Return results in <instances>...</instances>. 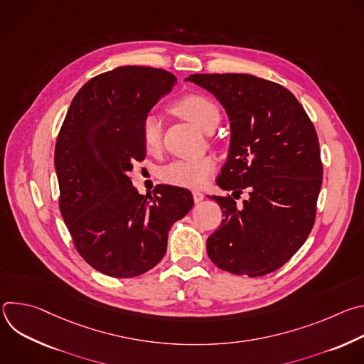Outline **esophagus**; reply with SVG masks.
Instances as JSON below:
<instances>
[{
	"label": "esophagus",
	"instance_id": "1",
	"mask_svg": "<svg viewBox=\"0 0 364 364\" xmlns=\"http://www.w3.org/2000/svg\"><path fill=\"white\" fill-rule=\"evenodd\" d=\"M193 198H194L196 203H200L204 198V194L201 191H198V190H194L193 191Z\"/></svg>",
	"mask_w": 364,
	"mask_h": 364
}]
</instances>
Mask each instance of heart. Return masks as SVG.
Masks as SVG:
<instances>
[{"label":"heart","instance_id":"heart-1","mask_svg":"<svg viewBox=\"0 0 364 364\" xmlns=\"http://www.w3.org/2000/svg\"><path fill=\"white\" fill-rule=\"evenodd\" d=\"M173 109L198 128L207 131L209 127L219 121V107L209 96L201 93H187L174 102ZM142 142L148 151H157L163 141V128L159 115L149 112L141 124ZM216 168L215 160L210 155L191 159L174 160L160 170V177L174 186L200 187L209 178Z\"/></svg>","mask_w":364,"mask_h":364}]
</instances>
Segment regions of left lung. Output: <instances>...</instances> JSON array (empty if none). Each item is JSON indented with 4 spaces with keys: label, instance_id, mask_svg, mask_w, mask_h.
Returning <instances> with one entry per match:
<instances>
[{
    "label": "left lung",
    "instance_id": "1",
    "mask_svg": "<svg viewBox=\"0 0 364 364\" xmlns=\"http://www.w3.org/2000/svg\"><path fill=\"white\" fill-rule=\"evenodd\" d=\"M213 93L230 121L229 157L218 178L249 198L237 207L212 196L225 219L207 239V255L223 271L262 277L279 269L316 222L323 163L316 128L284 86L242 73L190 75Z\"/></svg>",
    "mask_w": 364,
    "mask_h": 364
}]
</instances>
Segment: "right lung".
<instances>
[{
	"label": "right lung",
	"instance_id": "add662e5",
	"mask_svg": "<svg viewBox=\"0 0 364 364\" xmlns=\"http://www.w3.org/2000/svg\"><path fill=\"white\" fill-rule=\"evenodd\" d=\"M176 83L170 72L145 66L100 73L76 93L58 135L60 213L79 255L105 275L132 278L154 268L173 223L194 204L174 186L142 196L128 176L145 159V115Z\"/></svg>",
	"mask_w": 364,
	"mask_h": 364
}]
</instances>
